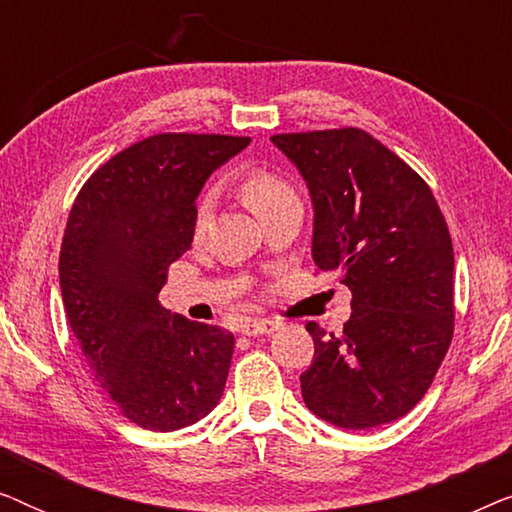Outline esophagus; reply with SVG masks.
<instances>
[{
  "instance_id": "esophagus-1",
  "label": "esophagus",
  "mask_w": 512,
  "mask_h": 512,
  "mask_svg": "<svg viewBox=\"0 0 512 512\" xmlns=\"http://www.w3.org/2000/svg\"><path fill=\"white\" fill-rule=\"evenodd\" d=\"M277 328V321L272 319H251L242 324V335H263L272 333Z\"/></svg>"
}]
</instances>
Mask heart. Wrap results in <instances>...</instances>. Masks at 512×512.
I'll list each match as a JSON object with an SVG mask.
<instances>
[{
  "mask_svg": "<svg viewBox=\"0 0 512 512\" xmlns=\"http://www.w3.org/2000/svg\"><path fill=\"white\" fill-rule=\"evenodd\" d=\"M237 191H240V198L244 200V205H247L258 219L282 205V202L298 200L296 188H293L289 181L275 170V167L263 165V163L242 167L240 174H237ZM209 216H212V205H209V200L205 198L198 202V207H195V214H193L195 233H202V230L207 228Z\"/></svg>",
  "mask_w": 512,
  "mask_h": 512,
  "instance_id": "obj_1",
  "label": "heart"
}]
</instances>
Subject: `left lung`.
<instances>
[{
	"mask_svg": "<svg viewBox=\"0 0 512 512\" xmlns=\"http://www.w3.org/2000/svg\"><path fill=\"white\" fill-rule=\"evenodd\" d=\"M310 186L312 256L352 291L340 333L305 328V405L340 429L396 422L429 391L454 335V254L445 216L412 167L361 128L272 135Z\"/></svg>",
	"mask_w": 512,
	"mask_h": 512,
	"instance_id": "left-lung-1",
	"label": "left lung"
}]
</instances>
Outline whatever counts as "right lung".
<instances>
[{
	"instance_id": "obj_1",
	"label": "right lung",
	"mask_w": 512,
	"mask_h": 512,
	"mask_svg": "<svg viewBox=\"0 0 512 512\" xmlns=\"http://www.w3.org/2000/svg\"><path fill=\"white\" fill-rule=\"evenodd\" d=\"M251 142L160 132L90 174L60 249L62 303L83 359L125 419L177 431L216 408L235 338L158 303L167 270L191 249L195 198Z\"/></svg>"
}]
</instances>
